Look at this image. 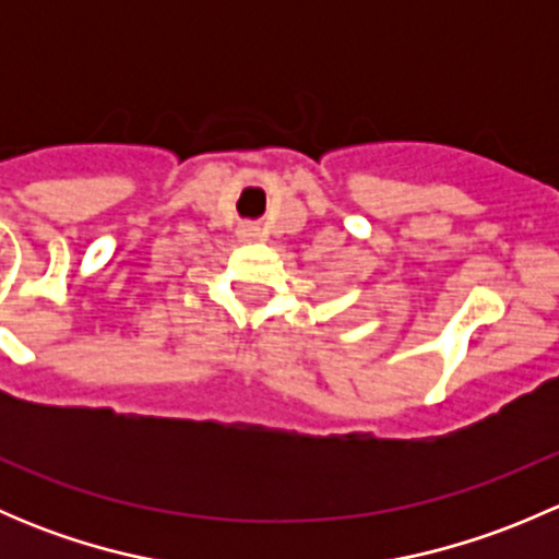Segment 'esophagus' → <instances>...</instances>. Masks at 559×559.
<instances>
[{"mask_svg":"<svg viewBox=\"0 0 559 559\" xmlns=\"http://www.w3.org/2000/svg\"><path fill=\"white\" fill-rule=\"evenodd\" d=\"M240 240H257L259 238V227L257 224H243V227L238 229Z\"/></svg>","mask_w":559,"mask_h":559,"instance_id":"esophagus-1","label":"esophagus"}]
</instances>
